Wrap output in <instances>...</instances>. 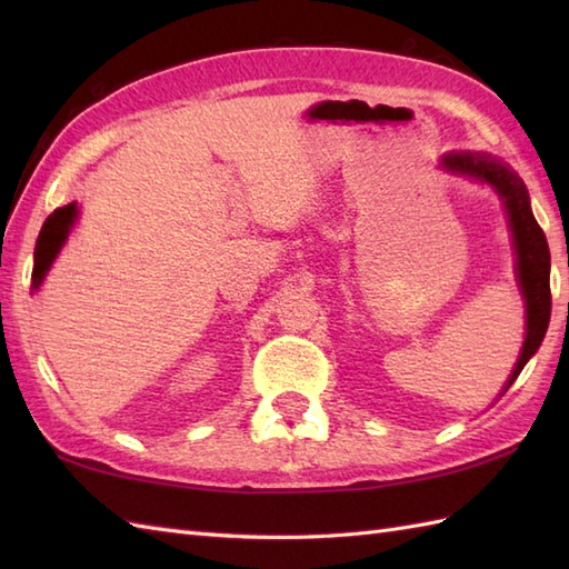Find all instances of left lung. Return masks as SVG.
I'll use <instances>...</instances> for the list:
<instances>
[{
    "instance_id": "obj_1",
    "label": "left lung",
    "mask_w": 569,
    "mask_h": 569,
    "mask_svg": "<svg viewBox=\"0 0 569 569\" xmlns=\"http://www.w3.org/2000/svg\"><path fill=\"white\" fill-rule=\"evenodd\" d=\"M440 168H445V171L452 176H462L475 180V183L489 186L497 192L506 210V222H509L511 229L516 253V281L526 300V340L511 377L503 383V391L499 393L503 396L518 379V373L523 371L528 359L538 352L542 337L548 332L552 306L548 239L542 234L540 224L536 222L533 210H530V196L526 183L509 163H503L497 156H491L487 151H450L440 159Z\"/></svg>"
}]
</instances>
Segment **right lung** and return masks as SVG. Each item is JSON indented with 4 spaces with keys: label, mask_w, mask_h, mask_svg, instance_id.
<instances>
[{
    "label": "right lung",
    "mask_w": 569,
    "mask_h": 569,
    "mask_svg": "<svg viewBox=\"0 0 569 569\" xmlns=\"http://www.w3.org/2000/svg\"><path fill=\"white\" fill-rule=\"evenodd\" d=\"M78 214H80L78 202L63 204V208H58L48 214V220L41 227L39 241H36V251H33V271H31L33 291H39L41 283L46 281V276H48V271H51L56 257L68 241L70 229L78 222Z\"/></svg>",
    "instance_id": "1"
}]
</instances>
